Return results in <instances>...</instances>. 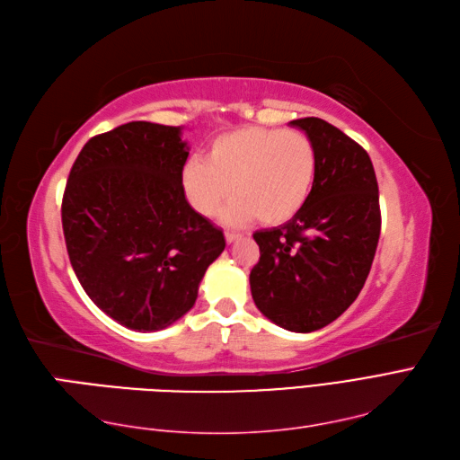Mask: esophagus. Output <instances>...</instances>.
<instances>
[{
	"instance_id": "obj_1",
	"label": "esophagus",
	"mask_w": 460,
	"mask_h": 460,
	"mask_svg": "<svg viewBox=\"0 0 460 460\" xmlns=\"http://www.w3.org/2000/svg\"><path fill=\"white\" fill-rule=\"evenodd\" d=\"M224 238H226L228 243H234V242H238L242 238V234H238V232H224Z\"/></svg>"
}]
</instances>
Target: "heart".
Segmentation results:
<instances>
[{"label":"heart","mask_w":460,"mask_h":460,"mask_svg":"<svg viewBox=\"0 0 460 460\" xmlns=\"http://www.w3.org/2000/svg\"><path fill=\"white\" fill-rule=\"evenodd\" d=\"M316 148L300 130L245 127L220 134L203 160H191L181 173L189 203L203 217H215L234 193L224 222L257 217L267 226L295 218L316 177Z\"/></svg>","instance_id":"b5f03b06"}]
</instances>
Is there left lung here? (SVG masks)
Here are the masks:
<instances>
[{
	"instance_id": "obj_1",
	"label": "left lung",
	"mask_w": 460,
	"mask_h": 460,
	"mask_svg": "<svg viewBox=\"0 0 460 460\" xmlns=\"http://www.w3.org/2000/svg\"><path fill=\"white\" fill-rule=\"evenodd\" d=\"M316 148V177L295 218L253 234L260 261L250 273L255 306L277 326L308 333L353 305L380 236L378 183L368 154L330 122L290 120Z\"/></svg>"
}]
</instances>
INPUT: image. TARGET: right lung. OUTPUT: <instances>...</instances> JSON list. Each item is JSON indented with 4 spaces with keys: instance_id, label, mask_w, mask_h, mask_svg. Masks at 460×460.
<instances>
[{
    "instance_id": "right-lung-1",
    "label": "right lung",
    "mask_w": 460,
    "mask_h": 460,
    "mask_svg": "<svg viewBox=\"0 0 460 460\" xmlns=\"http://www.w3.org/2000/svg\"><path fill=\"white\" fill-rule=\"evenodd\" d=\"M187 155L179 127L132 120L89 140L66 183L62 228L77 281L134 332L185 316L226 245L187 203Z\"/></svg>"
}]
</instances>
